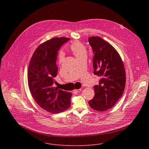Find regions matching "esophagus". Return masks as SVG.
Segmentation results:
<instances>
[{"label": "esophagus", "instance_id": "1", "mask_svg": "<svg viewBox=\"0 0 149 149\" xmlns=\"http://www.w3.org/2000/svg\"><path fill=\"white\" fill-rule=\"evenodd\" d=\"M81 91V89H74V91H75V92H80Z\"/></svg>", "mask_w": 149, "mask_h": 149}]
</instances>
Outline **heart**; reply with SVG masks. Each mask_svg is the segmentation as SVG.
<instances>
[{"mask_svg": "<svg viewBox=\"0 0 149 149\" xmlns=\"http://www.w3.org/2000/svg\"><path fill=\"white\" fill-rule=\"evenodd\" d=\"M70 50L78 60L86 57V49L85 45L79 41H75L70 45ZM64 54L60 52L58 55L59 62L62 63L64 60Z\"/></svg>", "mask_w": 149, "mask_h": 149, "instance_id": "b5f03b06", "label": "heart"}]
</instances>
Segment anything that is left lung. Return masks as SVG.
<instances>
[{"instance_id": "left-lung-1", "label": "left lung", "mask_w": 149, "mask_h": 149, "mask_svg": "<svg viewBox=\"0 0 149 149\" xmlns=\"http://www.w3.org/2000/svg\"><path fill=\"white\" fill-rule=\"evenodd\" d=\"M88 42L94 56V74L100 76L98 85L94 88L95 96L88 104L92 109L105 111L111 108L122 96L126 85V71L117 50L99 37H91Z\"/></svg>"}]
</instances>
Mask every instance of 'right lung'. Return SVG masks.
<instances>
[{"instance_id":"add662e5","label":"right lung","mask_w":149,"mask_h":149,"mask_svg":"<svg viewBox=\"0 0 149 149\" xmlns=\"http://www.w3.org/2000/svg\"><path fill=\"white\" fill-rule=\"evenodd\" d=\"M69 40L56 37L41 43L34 51L29 65L28 85L31 94L40 106L52 113L63 112L71 104V92L53 86L58 72L57 51Z\"/></svg>"}]
</instances>
